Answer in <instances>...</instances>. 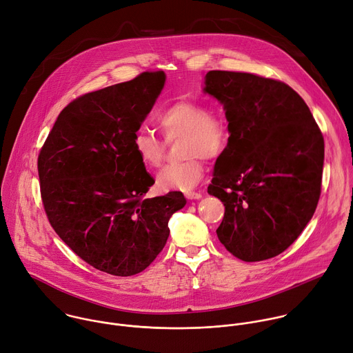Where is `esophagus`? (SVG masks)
Instances as JSON below:
<instances>
[{
  "mask_svg": "<svg viewBox=\"0 0 353 353\" xmlns=\"http://www.w3.org/2000/svg\"><path fill=\"white\" fill-rule=\"evenodd\" d=\"M184 195L188 198V199H199L202 196L201 192H196V191H185Z\"/></svg>",
  "mask_w": 353,
  "mask_h": 353,
  "instance_id": "34e87169",
  "label": "esophagus"
}]
</instances>
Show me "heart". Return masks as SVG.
<instances>
[{
    "instance_id": "1",
    "label": "heart",
    "mask_w": 353,
    "mask_h": 353,
    "mask_svg": "<svg viewBox=\"0 0 353 353\" xmlns=\"http://www.w3.org/2000/svg\"><path fill=\"white\" fill-rule=\"evenodd\" d=\"M157 123L168 141L180 140V162L166 165L157 176V185L163 190H191L205 173V158L220 157L230 143L227 117L209 109L203 102L180 99L169 103L157 114ZM132 145L140 162L158 168L165 155V143L147 129L133 133Z\"/></svg>"
}]
</instances>
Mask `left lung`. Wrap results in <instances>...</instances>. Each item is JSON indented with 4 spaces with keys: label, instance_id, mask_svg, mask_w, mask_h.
Instances as JSON below:
<instances>
[{
    "label": "left lung",
    "instance_id": "left-lung-1",
    "mask_svg": "<svg viewBox=\"0 0 353 353\" xmlns=\"http://www.w3.org/2000/svg\"><path fill=\"white\" fill-rule=\"evenodd\" d=\"M203 90L223 103L231 130L208 187L225 209L217 237L244 262L274 258L299 237L316 210L321 130L302 97L280 80L210 70Z\"/></svg>",
    "mask_w": 353,
    "mask_h": 353
}]
</instances>
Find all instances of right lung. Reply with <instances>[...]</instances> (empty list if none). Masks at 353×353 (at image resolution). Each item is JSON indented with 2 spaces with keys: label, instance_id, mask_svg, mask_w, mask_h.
Instances as JSON below:
<instances>
[{
  "label": "right lung",
  "instance_id": "right-lung-1",
  "mask_svg": "<svg viewBox=\"0 0 353 353\" xmlns=\"http://www.w3.org/2000/svg\"><path fill=\"white\" fill-rule=\"evenodd\" d=\"M162 70L73 99L40 150L41 201L59 239L85 263L112 276L147 269L163 250L180 191L147 198L155 183L132 137L165 84Z\"/></svg>",
  "mask_w": 353,
  "mask_h": 353
}]
</instances>
